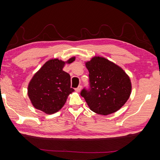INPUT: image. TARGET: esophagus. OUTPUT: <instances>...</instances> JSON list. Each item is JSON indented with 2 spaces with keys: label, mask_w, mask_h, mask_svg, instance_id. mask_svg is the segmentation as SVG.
Here are the masks:
<instances>
[{
  "label": "esophagus",
  "mask_w": 160,
  "mask_h": 160,
  "mask_svg": "<svg viewBox=\"0 0 160 160\" xmlns=\"http://www.w3.org/2000/svg\"><path fill=\"white\" fill-rule=\"evenodd\" d=\"M81 89H82V86H81V85H79V86L77 88H75V90H76V91L78 92H80V90H81Z\"/></svg>",
  "instance_id": "1"
}]
</instances>
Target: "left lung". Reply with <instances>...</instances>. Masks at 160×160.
Masks as SVG:
<instances>
[{"instance_id": "8db88e82", "label": "left lung", "mask_w": 160, "mask_h": 160, "mask_svg": "<svg viewBox=\"0 0 160 160\" xmlns=\"http://www.w3.org/2000/svg\"><path fill=\"white\" fill-rule=\"evenodd\" d=\"M89 87L80 95L92 112L108 115L122 107L131 92L130 78L122 68L107 59L96 56L86 63Z\"/></svg>"}]
</instances>
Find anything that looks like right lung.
I'll return each instance as SVG.
<instances>
[{"label":"right lung","mask_w":160,"mask_h":160,"mask_svg":"<svg viewBox=\"0 0 160 160\" xmlns=\"http://www.w3.org/2000/svg\"><path fill=\"white\" fill-rule=\"evenodd\" d=\"M75 57L67 61L70 63ZM65 62L58 59L47 61L35 74L28 86V96L36 109L47 114L57 112L67 97L74 91L70 88V76L63 70Z\"/></svg>","instance_id":"obj_1"}]
</instances>
